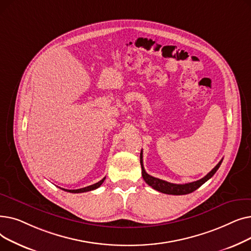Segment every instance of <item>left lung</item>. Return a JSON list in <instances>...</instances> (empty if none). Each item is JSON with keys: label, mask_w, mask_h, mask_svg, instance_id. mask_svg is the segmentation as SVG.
<instances>
[{"label": "left lung", "mask_w": 251, "mask_h": 251, "mask_svg": "<svg viewBox=\"0 0 251 251\" xmlns=\"http://www.w3.org/2000/svg\"><path fill=\"white\" fill-rule=\"evenodd\" d=\"M222 162H223V160H221L219 162V164L212 171H210V172L207 175H205L203 178H201L200 180L191 182V183H186V184H174V183H170V182L164 181L162 179L154 178V177L149 175L146 172V170H144L143 160H142V151H140V165H141V173H142L143 180L146 181L149 184V185L151 187H152L153 189L160 191L162 193L173 194V195L188 194V193H191V192L195 191L197 188H200L203 183H205L208 179H210L215 175V173L220 168Z\"/></svg>", "instance_id": "obj_1"}]
</instances>
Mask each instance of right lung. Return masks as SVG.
<instances>
[{"label":"right lung","mask_w":251,"mask_h":251,"mask_svg":"<svg viewBox=\"0 0 251 251\" xmlns=\"http://www.w3.org/2000/svg\"><path fill=\"white\" fill-rule=\"evenodd\" d=\"M104 179H105V177H104L103 179H101L100 181H99L98 183H96V184H92V185H90V186H87V187H84V188H80V189H74V190L64 189V188H61V189H62V190H64V191L71 192V193H81V192H87V191H91V190H95V189L99 188V187L101 185V184H102V182L104 181Z\"/></svg>","instance_id":"right-lung-1"}]
</instances>
